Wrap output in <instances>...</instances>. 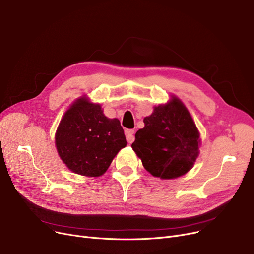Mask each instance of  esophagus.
<instances>
[{
    "label": "esophagus",
    "mask_w": 254,
    "mask_h": 254,
    "mask_svg": "<svg viewBox=\"0 0 254 254\" xmlns=\"http://www.w3.org/2000/svg\"><path fill=\"white\" fill-rule=\"evenodd\" d=\"M125 133H126V137H127V143H129V144H131V143H133L134 140H135V136H134L135 129H126Z\"/></svg>",
    "instance_id": "esophagus-1"
}]
</instances>
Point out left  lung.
Segmentation results:
<instances>
[{"label":"left lung","mask_w":254,"mask_h":254,"mask_svg":"<svg viewBox=\"0 0 254 254\" xmlns=\"http://www.w3.org/2000/svg\"><path fill=\"white\" fill-rule=\"evenodd\" d=\"M136 133L131 147L143 166L163 180L180 178L192 167L199 154V131L188 109L176 96L154 107Z\"/></svg>","instance_id":"1"}]
</instances>
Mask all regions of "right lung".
<instances>
[{"instance_id": "1", "label": "right lung", "mask_w": 254, "mask_h": 254, "mask_svg": "<svg viewBox=\"0 0 254 254\" xmlns=\"http://www.w3.org/2000/svg\"><path fill=\"white\" fill-rule=\"evenodd\" d=\"M63 163L76 174L97 178L109 168L127 140L117 118L110 119L100 104L86 96L78 98L65 112L55 136Z\"/></svg>"}]
</instances>
